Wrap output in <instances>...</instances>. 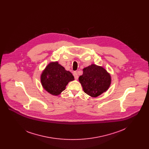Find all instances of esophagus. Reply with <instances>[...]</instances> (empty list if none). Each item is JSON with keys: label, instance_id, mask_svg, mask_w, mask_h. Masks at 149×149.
Wrapping results in <instances>:
<instances>
[{"label": "esophagus", "instance_id": "esophagus-1", "mask_svg": "<svg viewBox=\"0 0 149 149\" xmlns=\"http://www.w3.org/2000/svg\"><path fill=\"white\" fill-rule=\"evenodd\" d=\"M73 75H74V78H75V79H76V80H77L78 79V74L76 72H74V73H73Z\"/></svg>", "mask_w": 149, "mask_h": 149}]
</instances>
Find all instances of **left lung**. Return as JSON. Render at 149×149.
<instances>
[{"label":"left lung","mask_w":149,"mask_h":149,"mask_svg":"<svg viewBox=\"0 0 149 149\" xmlns=\"http://www.w3.org/2000/svg\"><path fill=\"white\" fill-rule=\"evenodd\" d=\"M79 81L85 93L97 97L108 90L111 78L103 67L92 64L83 69V74L79 77Z\"/></svg>","instance_id":"8db88e82"}]
</instances>
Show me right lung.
Segmentation results:
<instances>
[{
  "label": "right lung",
  "mask_w": 149,
  "mask_h": 149,
  "mask_svg": "<svg viewBox=\"0 0 149 149\" xmlns=\"http://www.w3.org/2000/svg\"><path fill=\"white\" fill-rule=\"evenodd\" d=\"M74 80V77L71 72L66 71L57 62L49 64L41 76L43 88L54 95H58L64 91L68 83Z\"/></svg>",
  "instance_id": "right-lung-1"
}]
</instances>
